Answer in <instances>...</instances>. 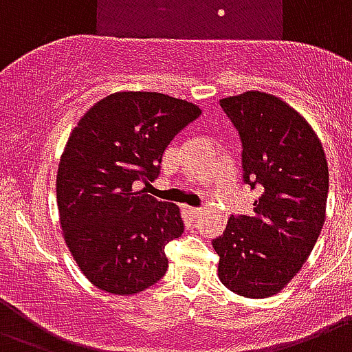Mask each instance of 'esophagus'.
Masks as SVG:
<instances>
[{
  "label": "esophagus",
  "mask_w": 352,
  "mask_h": 352,
  "mask_svg": "<svg viewBox=\"0 0 352 352\" xmlns=\"http://www.w3.org/2000/svg\"><path fill=\"white\" fill-rule=\"evenodd\" d=\"M185 213L189 214L190 219H198V217H200V209H198V207H185Z\"/></svg>",
  "instance_id": "1"
}]
</instances>
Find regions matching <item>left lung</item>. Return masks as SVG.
Listing matches in <instances>:
<instances>
[{
  "label": "left lung",
  "mask_w": 352,
  "mask_h": 352,
  "mask_svg": "<svg viewBox=\"0 0 352 352\" xmlns=\"http://www.w3.org/2000/svg\"><path fill=\"white\" fill-rule=\"evenodd\" d=\"M241 135L242 178L258 189L252 214H231L213 241L226 288L280 292L309 258L325 222L329 167L316 132L292 106L261 91L220 100Z\"/></svg>",
  "instance_id": "obj_1"
}]
</instances>
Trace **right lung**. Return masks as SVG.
<instances>
[{
	"label": "right lung",
	"mask_w": 352,
	"mask_h": 352,
	"mask_svg": "<svg viewBox=\"0 0 352 352\" xmlns=\"http://www.w3.org/2000/svg\"><path fill=\"white\" fill-rule=\"evenodd\" d=\"M201 110L156 91H121L91 106L67 139L56 174L65 244L95 287L143 292L168 268L184 233L178 206L138 190L160 176L174 135Z\"/></svg>",
	"instance_id": "1"
}]
</instances>
